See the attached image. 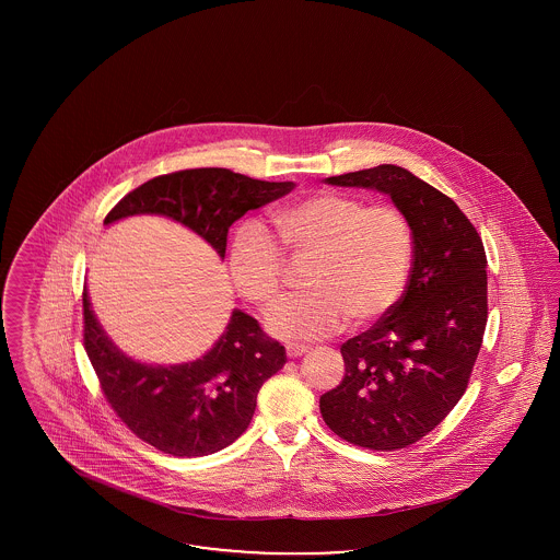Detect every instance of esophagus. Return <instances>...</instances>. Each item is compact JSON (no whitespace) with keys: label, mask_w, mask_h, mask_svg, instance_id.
<instances>
[{"label":"esophagus","mask_w":560,"mask_h":560,"mask_svg":"<svg viewBox=\"0 0 560 560\" xmlns=\"http://www.w3.org/2000/svg\"><path fill=\"white\" fill-rule=\"evenodd\" d=\"M285 352H288L290 359H295V357H302L304 352H308V347H304V345H288Z\"/></svg>","instance_id":"obj_1"}]
</instances>
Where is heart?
<instances>
[{"instance_id": "obj_1", "label": "heart", "mask_w": 560, "mask_h": 560, "mask_svg": "<svg viewBox=\"0 0 560 560\" xmlns=\"http://www.w3.org/2000/svg\"><path fill=\"white\" fill-rule=\"evenodd\" d=\"M283 249L311 260V293L285 300L268 319L275 336L311 342L354 323L384 317L405 292L413 265V229L393 203H372L319 190L270 213ZM229 270L241 295L272 308L285 290L288 262L279 245L256 222H245L229 245Z\"/></svg>"}]
</instances>
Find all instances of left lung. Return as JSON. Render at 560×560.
I'll return each instance as SVG.
<instances>
[{
    "label": "left lung",
    "mask_w": 560,
    "mask_h": 560,
    "mask_svg": "<svg viewBox=\"0 0 560 560\" xmlns=\"http://www.w3.org/2000/svg\"><path fill=\"white\" fill-rule=\"evenodd\" d=\"M325 183L390 195L413 229V265L399 302L342 345L347 375L319 399L340 439L397 452L439 427L468 388L487 325V256L452 197L399 165Z\"/></svg>",
    "instance_id": "left-lung-1"
}]
</instances>
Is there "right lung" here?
Wrapping results in <instances>:
<instances>
[{
  "instance_id": "1",
  "label": "right lung",
  "mask_w": 560,
  "mask_h": 560,
  "mask_svg": "<svg viewBox=\"0 0 560 560\" xmlns=\"http://www.w3.org/2000/svg\"><path fill=\"white\" fill-rule=\"evenodd\" d=\"M293 188V183L256 180L226 167L180 170L133 188L107 213L105 224L133 213H161L195 231L224 258L231 224ZM81 300L83 347L110 409L140 441L176 457L220 452L240 439L262 384L285 365V348L241 311L201 359L144 365L108 340L85 288Z\"/></svg>"
}]
</instances>
